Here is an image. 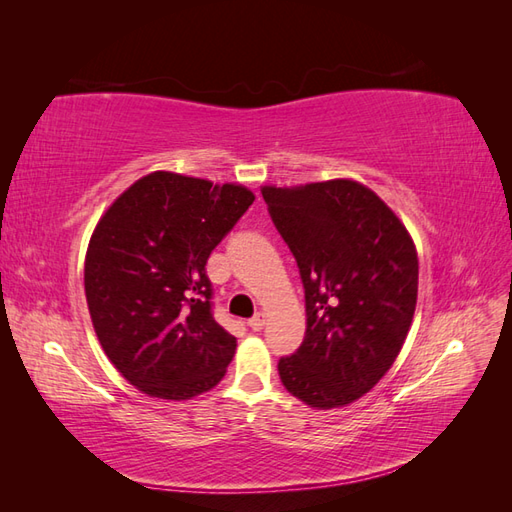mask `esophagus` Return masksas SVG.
<instances>
[{"mask_svg":"<svg viewBox=\"0 0 512 512\" xmlns=\"http://www.w3.org/2000/svg\"><path fill=\"white\" fill-rule=\"evenodd\" d=\"M264 323H266V314L264 312H255V317L248 319V328L253 330V332H259V330L264 328Z\"/></svg>","mask_w":512,"mask_h":512,"instance_id":"obj_1","label":"esophagus"}]
</instances>
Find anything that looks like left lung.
<instances>
[{
  "mask_svg": "<svg viewBox=\"0 0 512 512\" xmlns=\"http://www.w3.org/2000/svg\"><path fill=\"white\" fill-rule=\"evenodd\" d=\"M306 290V336L279 358L292 396L317 409L367 394L394 365L418 299V255L396 213L354 180L264 187Z\"/></svg>",
  "mask_w": 512,
  "mask_h": 512,
  "instance_id": "left-lung-1",
  "label": "left lung"
}]
</instances>
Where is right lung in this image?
Masks as SVG:
<instances>
[{
    "label": "right lung",
    "instance_id": "add662e5",
    "mask_svg": "<svg viewBox=\"0 0 512 512\" xmlns=\"http://www.w3.org/2000/svg\"><path fill=\"white\" fill-rule=\"evenodd\" d=\"M253 200L242 184L154 171L96 224L85 255L92 325L143 394L189 400L224 378L237 341L213 319L204 266Z\"/></svg>",
    "mask_w": 512,
    "mask_h": 512
}]
</instances>
